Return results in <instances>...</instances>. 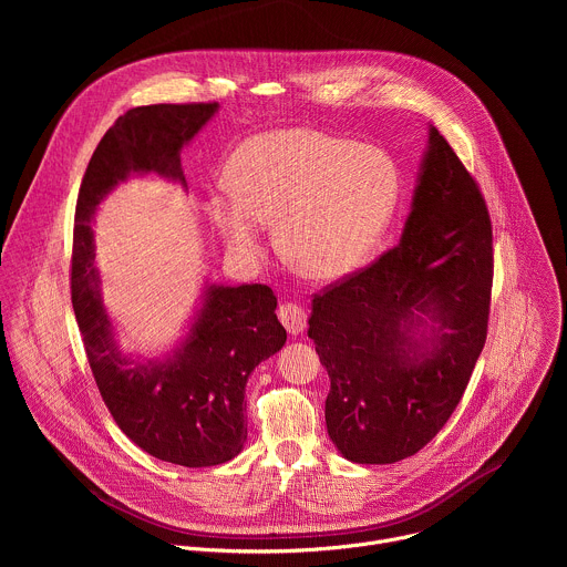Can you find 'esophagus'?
<instances>
[{
	"instance_id": "obj_1",
	"label": "esophagus",
	"mask_w": 567,
	"mask_h": 567,
	"mask_svg": "<svg viewBox=\"0 0 567 567\" xmlns=\"http://www.w3.org/2000/svg\"><path fill=\"white\" fill-rule=\"evenodd\" d=\"M278 318L289 334H300L307 328V311L296 302H285L278 309Z\"/></svg>"
}]
</instances>
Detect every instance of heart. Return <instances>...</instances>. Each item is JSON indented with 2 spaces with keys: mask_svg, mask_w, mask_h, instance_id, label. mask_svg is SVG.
I'll return each instance as SVG.
<instances>
[{
  "mask_svg": "<svg viewBox=\"0 0 567 567\" xmlns=\"http://www.w3.org/2000/svg\"><path fill=\"white\" fill-rule=\"evenodd\" d=\"M206 208L228 254L254 262L267 221L285 256L313 280H341L377 249L401 195L390 154L307 127L241 143Z\"/></svg>",
  "mask_w": 567,
  "mask_h": 567,
  "instance_id": "b5f03b06",
  "label": "heart"
}]
</instances>
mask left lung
<instances>
[{"label":"left lung","instance_id":"obj_1","mask_svg":"<svg viewBox=\"0 0 567 567\" xmlns=\"http://www.w3.org/2000/svg\"><path fill=\"white\" fill-rule=\"evenodd\" d=\"M492 280L487 204L431 125L399 245L311 300L307 337L343 457L392 464L440 433L487 341Z\"/></svg>","mask_w":567,"mask_h":567}]
</instances>
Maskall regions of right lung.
<instances>
[{"instance_id": "1", "label": "right lung", "mask_w": 567, "mask_h": 567, "mask_svg": "<svg viewBox=\"0 0 567 567\" xmlns=\"http://www.w3.org/2000/svg\"><path fill=\"white\" fill-rule=\"evenodd\" d=\"M217 110V103L147 105L116 118L80 184L71 258L73 313L114 422L152 457L193 468L228 462L245 446L247 381L287 341L278 298L267 285H206L179 346L164 359H134L116 343L103 307L92 217L132 175H158L188 188L182 147Z\"/></svg>"}]
</instances>
